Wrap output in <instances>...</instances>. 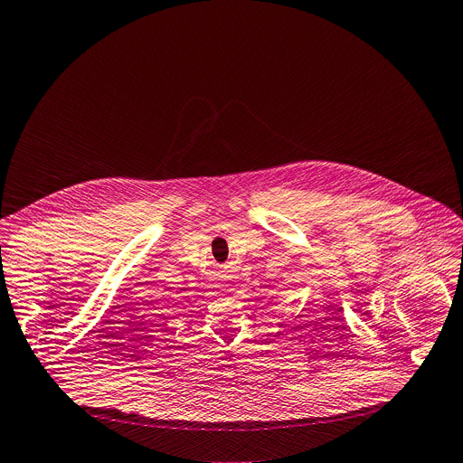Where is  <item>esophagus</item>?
I'll return each mask as SVG.
<instances>
[{
    "instance_id": "34e87169",
    "label": "esophagus",
    "mask_w": 463,
    "mask_h": 463,
    "mask_svg": "<svg viewBox=\"0 0 463 463\" xmlns=\"http://www.w3.org/2000/svg\"><path fill=\"white\" fill-rule=\"evenodd\" d=\"M224 273H226V271H220V273H218V275H220V277H222V279H224V277H226V275H224Z\"/></svg>"
}]
</instances>
